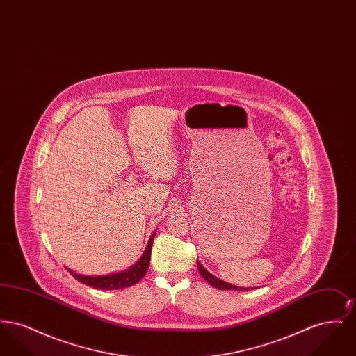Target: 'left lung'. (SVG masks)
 <instances>
[{"instance_id": "obj_1", "label": "left lung", "mask_w": 356, "mask_h": 356, "mask_svg": "<svg viewBox=\"0 0 356 356\" xmlns=\"http://www.w3.org/2000/svg\"><path fill=\"white\" fill-rule=\"evenodd\" d=\"M197 270H199L200 275L203 276L204 279H205L211 286H213V287L218 288V289H235V291H248V289H250V288L236 287V286H232V284H229V283L222 282L220 279H218L216 276H213L212 273H209V272L207 271L203 266H202V263H199V261H197Z\"/></svg>"}]
</instances>
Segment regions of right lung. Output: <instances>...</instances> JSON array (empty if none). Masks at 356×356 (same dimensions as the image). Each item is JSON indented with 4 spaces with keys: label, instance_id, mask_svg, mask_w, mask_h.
<instances>
[{
    "label": "right lung",
    "instance_id": "add662e5",
    "mask_svg": "<svg viewBox=\"0 0 356 356\" xmlns=\"http://www.w3.org/2000/svg\"><path fill=\"white\" fill-rule=\"evenodd\" d=\"M154 235L156 234H153L149 238L145 252L138 259V261L136 263L135 266H132L129 270L118 272V273H111V275H104V276H83V275H79L70 270H68L69 273L80 283L86 284L89 287L97 288V289H121V288L131 287L136 283H138L145 276V273L149 268L151 250H152Z\"/></svg>",
    "mask_w": 356,
    "mask_h": 356
}]
</instances>
